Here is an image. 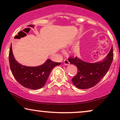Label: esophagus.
<instances>
[{
	"label": "esophagus",
	"instance_id": "esophagus-1",
	"mask_svg": "<svg viewBox=\"0 0 120 120\" xmlns=\"http://www.w3.org/2000/svg\"><path fill=\"white\" fill-rule=\"evenodd\" d=\"M64 63L65 65H69L70 64V62L68 60H67V59L64 60Z\"/></svg>",
	"mask_w": 120,
	"mask_h": 120
}]
</instances>
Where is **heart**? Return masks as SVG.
Returning <instances> with one entry per match:
<instances>
[{
    "label": "heart",
    "instance_id": "1",
    "mask_svg": "<svg viewBox=\"0 0 120 120\" xmlns=\"http://www.w3.org/2000/svg\"><path fill=\"white\" fill-rule=\"evenodd\" d=\"M62 52H64V51H62Z\"/></svg>",
    "mask_w": 120,
    "mask_h": 120
}]
</instances>
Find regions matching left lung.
I'll return each instance as SVG.
<instances>
[{
	"instance_id": "8db88e82",
	"label": "left lung",
	"mask_w": 120,
	"mask_h": 120,
	"mask_svg": "<svg viewBox=\"0 0 120 120\" xmlns=\"http://www.w3.org/2000/svg\"><path fill=\"white\" fill-rule=\"evenodd\" d=\"M113 58L112 47L105 58L96 63H87L78 57H70L68 59L70 63L78 68V73L71 79L73 85L79 89H87L94 86L108 72Z\"/></svg>"
}]
</instances>
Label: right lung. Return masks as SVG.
<instances>
[{"mask_svg": "<svg viewBox=\"0 0 120 120\" xmlns=\"http://www.w3.org/2000/svg\"><path fill=\"white\" fill-rule=\"evenodd\" d=\"M29 26L34 27V25H30ZM9 61L11 70L15 79L22 86L32 90H38L45 86L52 69L61 64L47 59L44 64L38 67L23 65L15 59L12 45L9 49Z\"/></svg>", "mask_w": 120, "mask_h": 120, "instance_id": "obj_1", "label": "right lung"}]
</instances>
